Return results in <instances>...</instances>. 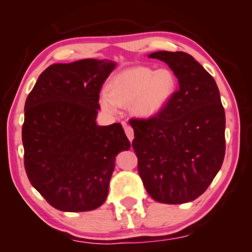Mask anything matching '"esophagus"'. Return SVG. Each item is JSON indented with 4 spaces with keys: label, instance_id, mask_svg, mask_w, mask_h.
I'll return each instance as SVG.
<instances>
[{
    "label": "esophagus",
    "instance_id": "obj_1",
    "mask_svg": "<svg viewBox=\"0 0 252 252\" xmlns=\"http://www.w3.org/2000/svg\"><path fill=\"white\" fill-rule=\"evenodd\" d=\"M123 126H124V130H125L127 137H128V140L129 141H133V139H134V130H133L132 127H130L129 125H127V124H125V123L123 124Z\"/></svg>",
    "mask_w": 252,
    "mask_h": 252
}]
</instances>
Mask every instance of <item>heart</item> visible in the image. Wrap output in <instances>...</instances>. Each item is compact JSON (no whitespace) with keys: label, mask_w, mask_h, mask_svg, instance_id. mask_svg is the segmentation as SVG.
Segmentation results:
<instances>
[{"label":"heart","mask_w":252,"mask_h":252,"mask_svg":"<svg viewBox=\"0 0 252 252\" xmlns=\"http://www.w3.org/2000/svg\"><path fill=\"white\" fill-rule=\"evenodd\" d=\"M177 89V77L170 68L154 70L135 66L113 77L109 89H103L99 102L106 112L115 115L120 105L132 104L140 117H150L160 111Z\"/></svg>","instance_id":"heart-1"}]
</instances>
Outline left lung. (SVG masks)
Instances as JSON below:
<instances>
[{"label":"left lung","mask_w":252,"mask_h":252,"mask_svg":"<svg viewBox=\"0 0 252 252\" xmlns=\"http://www.w3.org/2000/svg\"><path fill=\"white\" fill-rule=\"evenodd\" d=\"M166 63L179 89L160 111L132 119V147L144 188L155 201L182 204L204 192L225 157V110L212 75L182 51L149 55Z\"/></svg>","instance_id":"left-lung-1"}]
</instances>
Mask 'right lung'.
Returning a JSON list of instances; mask_svg holds the SVG:
<instances>
[{"mask_svg":"<svg viewBox=\"0 0 252 252\" xmlns=\"http://www.w3.org/2000/svg\"><path fill=\"white\" fill-rule=\"evenodd\" d=\"M115 66L109 60L50 65L26 98L22 130L26 174L60 211L101 206L117 154L130 147L119 123L95 122L99 92Z\"/></svg>","mask_w":252,"mask_h":252,"instance_id":"add662e5","label":"right lung"}]
</instances>
